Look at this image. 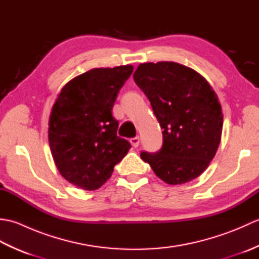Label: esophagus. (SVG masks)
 I'll return each mask as SVG.
<instances>
[{
    "label": "esophagus",
    "mask_w": 259,
    "mask_h": 259,
    "mask_svg": "<svg viewBox=\"0 0 259 259\" xmlns=\"http://www.w3.org/2000/svg\"><path fill=\"white\" fill-rule=\"evenodd\" d=\"M130 142H131V145H133L135 148H137V147L139 146V142H140L139 137H135V138H131Z\"/></svg>",
    "instance_id": "34e87169"
}]
</instances>
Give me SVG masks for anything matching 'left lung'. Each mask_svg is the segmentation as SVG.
Masks as SVG:
<instances>
[{"mask_svg": "<svg viewBox=\"0 0 259 259\" xmlns=\"http://www.w3.org/2000/svg\"><path fill=\"white\" fill-rule=\"evenodd\" d=\"M162 131L157 152L140 157L159 178L181 185L205 171L216 155L223 131V113L216 93L195 70L176 62L142 63L134 73Z\"/></svg>", "mask_w": 259, "mask_h": 259, "instance_id": "left-lung-1", "label": "left lung"}]
</instances>
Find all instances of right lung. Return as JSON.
Wrapping results in <instances>:
<instances>
[{
	"mask_svg": "<svg viewBox=\"0 0 259 259\" xmlns=\"http://www.w3.org/2000/svg\"><path fill=\"white\" fill-rule=\"evenodd\" d=\"M133 65L92 69L60 92L49 121V144L60 174L81 189L95 190L111 177L131 148L117 136L115 99Z\"/></svg>",
	"mask_w": 259,
	"mask_h": 259,
	"instance_id": "1",
	"label": "right lung"
}]
</instances>
